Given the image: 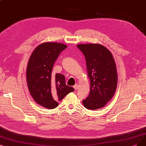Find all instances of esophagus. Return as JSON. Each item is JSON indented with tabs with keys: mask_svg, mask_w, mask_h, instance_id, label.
I'll list each match as a JSON object with an SVG mask.
<instances>
[{
	"mask_svg": "<svg viewBox=\"0 0 146 146\" xmlns=\"http://www.w3.org/2000/svg\"><path fill=\"white\" fill-rule=\"evenodd\" d=\"M78 84H75L74 86H73V88H74V89L75 90H78Z\"/></svg>",
	"mask_w": 146,
	"mask_h": 146,
	"instance_id": "1",
	"label": "esophagus"
}]
</instances>
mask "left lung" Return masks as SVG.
<instances>
[{
    "mask_svg": "<svg viewBox=\"0 0 146 146\" xmlns=\"http://www.w3.org/2000/svg\"><path fill=\"white\" fill-rule=\"evenodd\" d=\"M85 57L90 92L82 101L85 108L96 110L104 107L114 96L117 85L116 64L111 52L100 44H80Z\"/></svg>",
    "mask_w": 146,
    "mask_h": 146,
    "instance_id": "8db88e82",
    "label": "left lung"
}]
</instances>
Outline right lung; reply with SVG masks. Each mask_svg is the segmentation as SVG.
<instances>
[{
    "mask_svg": "<svg viewBox=\"0 0 146 146\" xmlns=\"http://www.w3.org/2000/svg\"><path fill=\"white\" fill-rule=\"evenodd\" d=\"M67 46L62 43L46 42L32 52L26 69V80L29 93L37 104L47 109H54L74 89L66 84L65 76L52 75L55 61Z\"/></svg>",
    "mask_w": 146,
    "mask_h": 146,
    "instance_id": "1",
    "label": "right lung"
}]
</instances>
